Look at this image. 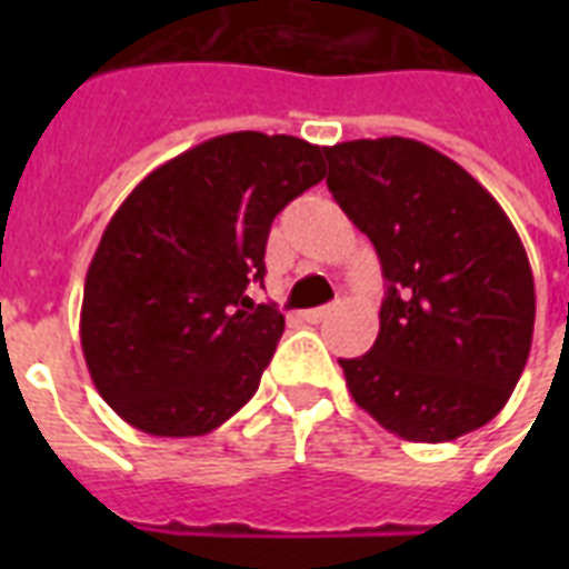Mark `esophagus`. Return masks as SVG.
<instances>
[{"mask_svg":"<svg viewBox=\"0 0 569 569\" xmlns=\"http://www.w3.org/2000/svg\"><path fill=\"white\" fill-rule=\"evenodd\" d=\"M330 310H333L330 303H328V307H316V310H303V312H301V319H303V321H321V319H328Z\"/></svg>","mask_w":569,"mask_h":569,"instance_id":"34e87169","label":"esophagus"}]
</instances>
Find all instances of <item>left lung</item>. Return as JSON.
<instances>
[{
	"instance_id": "1",
	"label": "left lung",
	"mask_w": 569,
	"mask_h": 569,
	"mask_svg": "<svg viewBox=\"0 0 569 569\" xmlns=\"http://www.w3.org/2000/svg\"><path fill=\"white\" fill-rule=\"evenodd\" d=\"M325 156L330 194L387 277L372 351L339 360L351 398L401 440L476 431L508 405L535 333V277L511 218L413 138H360Z\"/></svg>"
}]
</instances>
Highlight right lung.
I'll return each instance as SVG.
<instances>
[{
    "instance_id": "add662e5",
    "label": "right lung",
    "mask_w": 569,
    "mask_h": 569,
    "mask_svg": "<svg viewBox=\"0 0 569 569\" xmlns=\"http://www.w3.org/2000/svg\"><path fill=\"white\" fill-rule=\"evenodd\" d=\"M325 147L230 132L138 182L111 214L82 298L93 387L132 428L200 437L248 405L286 321L244 289L266 277L283 206L325 180Z\"/></svg>"
}]
</instances>
